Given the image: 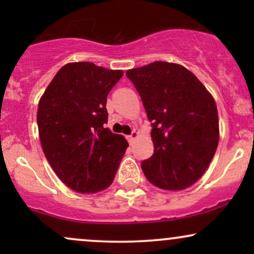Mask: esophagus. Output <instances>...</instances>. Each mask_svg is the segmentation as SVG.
Returning <instances> with one entry per match:
<instances>
[{
    "label": "esophagus",
    "mask_w": 254,
    "mask_h": 254,
    "mask_svg": "<svg viewBox=\"0 0 254 254\" xmlns=\"http://www.w3.org/2000/svg\"><path fill=\"white\" fill-rule=\"evenodd\" d=\"M138 136H139V132H138V131H136V130H132V132H131V135H130L129 137H127V139H129V142H130V143H132V141H133V139L137 138V137H138Z\"/></svg>",
    "instance_id": "obj_1"
}]
</instances>
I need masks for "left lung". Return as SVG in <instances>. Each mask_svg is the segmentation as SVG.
<instances>
[{"instance_id":"1","label":"left lung","mask_w":254,"mask_h":254,"mask_svg":"<svg viewBox=\"0 0 254 254\" xmlns=\"http://www.w3.org/2000/svg\"><path fill=\"white\" fill-rule=\"evenodd\" d=\"M127 76L141 95L151 122L154 154L142 162L153 185L188 189L210 165L220 138L217 107L198 78L177 63L153 62Z\"/></svg>"}]
</instances>
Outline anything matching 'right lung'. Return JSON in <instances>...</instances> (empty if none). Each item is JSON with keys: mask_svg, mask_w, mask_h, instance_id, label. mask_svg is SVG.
<instances>
[{"mask_svg": "<svg viewBox=\"0 0 254 254\" xmlns=\"http://www.w3.org/2000/svg\"><path fill=\"white\" fill-rule=\"evenodd\" d=\"M123 70L90 62L63 65L38 104L37 123L44 154L62 182L80 193H97L112 184L129 147L111 132L106 101Z\"/></svg>", "mask_w": 254, "mask_h": 254, "instance_id": "add662e5", "label": "right lung"}]
</instances>
